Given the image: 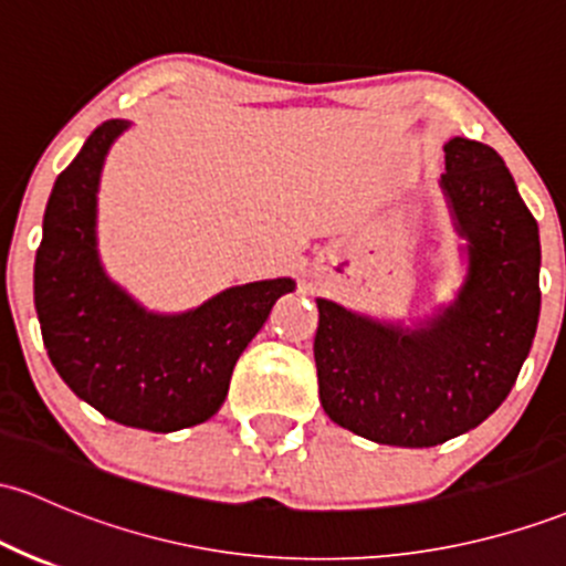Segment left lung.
Instances as JSON below:
<instances>
[{"mask_svg": "<svg viewBox=\"0 0 566 566\" xmlns=\"http://www.w3.org/2000/svg\"><path fill=\"white\" fill-rule=\"evenodd\" d=\"M443 150L440 182L470 241V273L454 306L406 333L316 301L322 408L384 446L427 449L481 424L513 389L537 331L535 217L492 147L457 136Z\"/></svg>", "mask_w": 566, "mask_h": 566, "instance_id": "8db88e82", "label": "left lung"}]
</instances>
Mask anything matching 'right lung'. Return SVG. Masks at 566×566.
<instances>
[{"instance_id": "1", "label": "right lung", "mask_w": 566, "mask_h": 566, "mask_svg": "<svg viewBox=\"0 0 566 566\" xmlns=\"http://www.w3.org/2000/svg\"><path fill=\"white\" fill-rule=\"evenodd\" d=\"M128 128L107 120L55 179L34 263V306L59 376L117 424L174 432L212 419L233 365L295 287L271 279L233 287L179 316L139 308L96 258V188L104 155Z\"/></svg>"}]
</instances>
